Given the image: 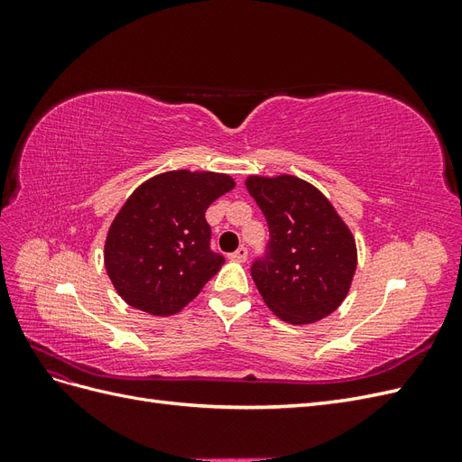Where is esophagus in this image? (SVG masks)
I'll use <instances>...</instances> for the list:
<instances>
[{"label":"esophagus","instance_id":"34e87169","mask_svg":"<svg viewBox=\"0 0 462 462\" xmlns=\"http://www.w3.org/2000/svg\"><path fill=\"white\" fill-rule=\"evenodd\" d=\"M229 258H231L233 262H246V258H248V250H246L245 246L236 248L233 254H229Z\"/></svg>","mask_w":462,"mask_h":462}]
</instances>
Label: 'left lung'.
Listing matches in <instances>:
<instances>
[{
  "label": "left lung",
  "instance_id": "obj_1",
  "mask_svg": "<svg viewBox=\"0 0 462 462\" xmlns=\"http://www.w3.org/2000/svg\"><path fill=\"white\" fill-rule=\"evenodd\" d=\"M270 241L250 268L268 309L289 324H312L345 300L356 270L353 233L316 187L292 175L248 177Z\"/></svg>",
  "mask_w": 462,
  "mask_h": 462
}]
</instances>
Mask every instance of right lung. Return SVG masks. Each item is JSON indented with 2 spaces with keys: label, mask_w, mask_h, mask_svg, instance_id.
Instances as JSON below:
<instances>
[{
  "label": "right lung",
  "mask_w": 462,
  "mask_h": 462,
  "mask_svg": "<svg viewBox=\"0 0 462 462\" xmlns=\"http://www.w3.org/2000/svg\"><path fill=\"white\" fill-rule=\"evenodd\" d=\"M235 187L212 171H167L138 187L107 231L104 262L119 297L152 316H171L226 262L214 253L206 209Z\"/></svg>",
  "instance_id": "add662e5"
}]
</instances>
